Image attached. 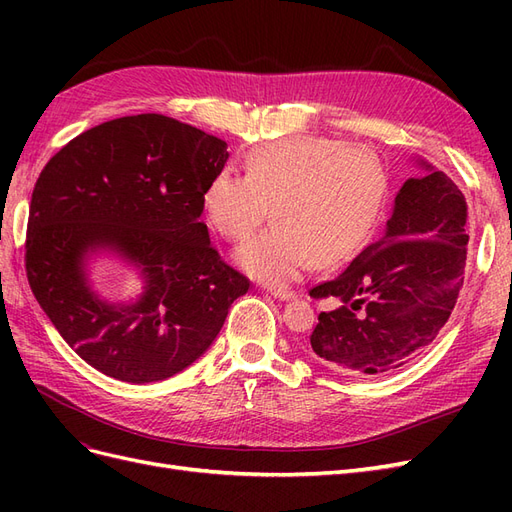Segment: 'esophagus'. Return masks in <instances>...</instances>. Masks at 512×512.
Instances as JSON below:
<instances>
[{
    "label": "esophagus",
    "instance_id": "esophagus-1",
    "mask_svg": "<svg viewBox=\"0 0 512 512\" xmlns=\"http://www.w3.org/2000/svg\"><path fill=\"white\" fill-rule=\"evenodd\" d=\"M269 294L277 301H290L294 299V292L288 288H269Z\"/></svg>",
    "mask_w": 512,
    "mask_h": 512
}]
</instances>
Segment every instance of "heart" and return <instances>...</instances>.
<instances>
[{
  "label": "heart",
  "mask_w": 512,
  "mask_h": 512,
  "mask_svg": "<svg viewBox=\"0 0 512 512\" xmlns=\"http://www.w3.org/2000/svg\"><path fill=\"white\" fill-rule=\"evenodd\" d=\"M389 177L374 151L335 138L301 136L258 147L247 175L222 170L203 194L207 222L237 250L243 271L267 284H286L316 262L333 267L352 258L376 230Z\"/></svg>",
  "instance_id": "heart-1"
}]
</instances>
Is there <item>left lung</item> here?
Segmentation results:
<instances>
[{
    "instance_id": "obj_1",
    "label": "left lung",
    "mask_w": 512,
    "mask_h": 512,
    "mask_svg": "<svg viewBox=\"0 0 512 512\" xmlns=\"http://www.w3.org/2000/svg\"><path fill=\"white\" fill-rule=\"evenodd\" d=\"M418 175L395 196L382 237L367 245L314 299L320 312L309 350L335 369L378 376L421 354L451 316L466 269L468 205L442 170L412 158Z\"/></svg>"
}]
</instances>
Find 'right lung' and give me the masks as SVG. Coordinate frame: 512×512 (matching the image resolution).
Returning a JSON list of instances; mask_svg holds the SVG:
<instances>
[{"label": "right lung", "instance_id": "obj_1", "mask_svg": "<svg viewBox=\"0 0 512 512\" xmlns=\"http://www.w3.org/2000/svg\"><path fill=\"white\" fill-rule=\"evenodd\" d=\"M226 143L156 113L100 123L40 173L25 267L44 314L85 363L121 382L166 380L203 356L250 282L213 250L203 194ZM113 257L144 282L102 298L93 267Z\"/></svg>", "mask_w": 512, "mask_h": 512}]
</instances>
